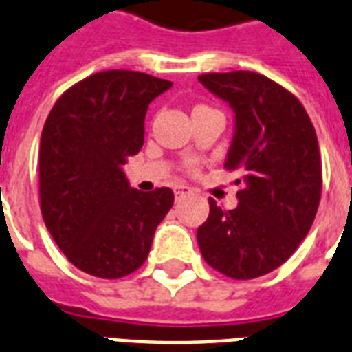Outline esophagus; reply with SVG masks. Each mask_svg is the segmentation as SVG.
Returning <instances> with one entry per match:
<instances>
[{"label":"esophagus","mask_w":352,"mask_h":352,"mask_svg":"<svg viewBox=\"0 0 352 352\" xmlns=\"http://www.w3.org/2000/svg\"><path fill=\"white\" fill-rule=\"evenodd\" d=\"M173 192H175L177 197H182V195H186L192 192V188L186 186V184H175V188H173Z\"/></svg>","instance_id":"esophagus-1"}]
</instances>
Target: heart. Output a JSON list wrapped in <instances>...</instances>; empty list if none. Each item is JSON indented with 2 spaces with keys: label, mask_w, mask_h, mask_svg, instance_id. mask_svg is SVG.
<instances>
[{
  "label": "heart",
  "mask_w": 352,
  "mask_h": 352,
  "mask_svg": "<svg viewBox=\"0 0 352 352\" xmlns=\"http://www.w3.org/2000/svg\"><path fill=\"white\" fill-rule=\"evenodd\" d=\"M188 170H190V171H195V170H197V166H195V164H190V166H188Z\"/></svg>",
  "instance_id": "obj_1"
}]
</instances>
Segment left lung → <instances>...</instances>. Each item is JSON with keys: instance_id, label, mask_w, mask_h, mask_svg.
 <instances>
[{"instance_id": "obj_1", "label": "left lung", "mask_w": 352, "mask_h": 352, "mask_svg": "<svg viewBox=\"0 0 352 352\" xmlns=\"http://www.w3.org/2000/svg\"><path fill=\"white\" fill-rule=\"evenodd\" d=\"M232 107L236 133L225 170L241 171L238 206L210 214L197 243L210 267L236 280L277 270L299 248L318 214L323 170L318 136L301 101L256 72L199 75Z\"/></svg>"}]
</instances>
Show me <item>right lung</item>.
I'll list each match as a JSON object with an SVG mask.
<instances>
[{"label":"right lung","instance_id":"add662e5","mask_svg":"<svg viewBox=\"0 0 352 352\" xmlns=\"http://www.w3.org/2000/svg\"><path fill=\"white\" fill-rule=\"evenodd\" d=\"M171 80L107 69L57 99L38 149L40 210L66 258L80 272L120 278L146 262L171 188L129 186L123 164L144 146V120Z\"/></svg>","mask_w":352,"mask_h":352}]
</instances>
